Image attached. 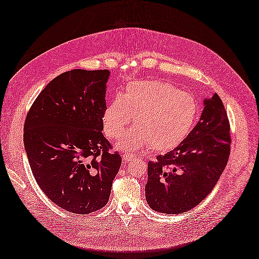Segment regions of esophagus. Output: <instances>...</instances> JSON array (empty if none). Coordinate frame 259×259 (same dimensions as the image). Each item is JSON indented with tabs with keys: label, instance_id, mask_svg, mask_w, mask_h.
Listing matches in <instances>:
<instances>
[{
	"label": "esophagus",
	"instance_id": "34e87169",
	"mask_svg": "<svg viewBox=\"0 0 259 259\" xmlns=\"http://www.w3.org/2000/svg\"><path fill=\"white\" fill-rule=\"evenodd\" d=\"M135 156H136L135 154H131V153H123V155H122L124 161H130V160H132V158H134Z\"/></svg>",
	"mask_w": 259,
	"mask_h": 259
}]
</instances>
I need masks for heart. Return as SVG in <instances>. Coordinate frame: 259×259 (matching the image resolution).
<instances>
[{
  "label": "heart",
  "mask_w": 259,
  "mask_h": 259,
  "mask_svg": "<svg viewBox=\"0 0 259 259\" xmlns=\"http://www.w3.org/2000/svg\"><path fill=\"white\" fill-rule=\"evenodd\" d=\"M193 95L181 92L163 81L132 83L123 97L116 96L105 109L103 122L106 135L117 139L135 116L137 128L119 143L122 150L136 151L150 147L155 152L180 144L193 128L198 116Z\"/></svg>",
  "instance_id": "heart-1"
}]
</instances>
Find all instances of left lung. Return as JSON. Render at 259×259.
Wrapping results in <instances>:
<instances>
[{
	"label": "left lung",
	"instance_id": "1",
	"mask_svg": "<svg viewBox=\"0 0 259 259\" xmlns=\"http://www.w3.org/2000/svg\"><path fill=\"white\" fill-rule=\"evenodd\" d=\"M203 103L198 123L180 145L148 163L145 198L154 211L191 210L211 193L227 166L232 142L227 110L217 93Z\"/></svg>",
	"mask_w": 259,
	"mask_h": 259
}]
</instances>
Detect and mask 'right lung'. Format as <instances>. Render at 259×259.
<instances>
[{
  "instance_id": "obj_1",
  "label": "right lung",
  "mask_w": 259,
  "mask_h": 259,
  "mask_svg": "<svg viewBox=\"0 0 259 259\" xmlns=\"http://www.w3.org/2000/svg\"><path fill=\"white\" fill-rule=\"evenodd\" d=\"M109 73H62L40 92L25 119L24 145L35 180L71 213L102 209L121 165L102 134Z\"/></svg>"
}]
</instances>
